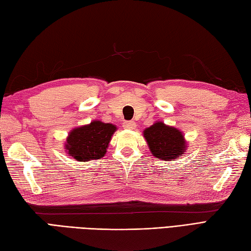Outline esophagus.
Segmentation results:
<instances>
[{
    "label": "esophagus",
    "instance_id": "1",
    "mask_svg": "<svg viewBox=\"0 0 251 251\" xmlns=\"http://www.w3.org/2000/svg\"><path fill=\"white\" fill-rule=\"evenodd\" d=\"M136 123L134 121H124L123 122V127L126 129H135L136 128Z\"/></svg>",
    "mask_w": 251,
    "mask_h": 251
}]
</instances>
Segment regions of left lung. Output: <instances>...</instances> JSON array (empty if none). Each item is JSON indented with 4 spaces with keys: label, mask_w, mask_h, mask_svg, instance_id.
<instances>
[{
    "label": "left lung",
    "mask_w": 251,
    "mask_h": 251,
    "mask_svg": "<svg viewBox=\"0 0 251 251\" xmlns=\"http://www.w3.org/2000/svg\"><path fill=\"white\" fill-rule=\"evenodd\" d=\"M143 137L152 155L163 161L177 159L182 156L188 149L183 132L174 126L166 125L162 121L155 122L143 130Z\"/></svg>",
    "instance_id": "left-lung-1"
}]
</instances>
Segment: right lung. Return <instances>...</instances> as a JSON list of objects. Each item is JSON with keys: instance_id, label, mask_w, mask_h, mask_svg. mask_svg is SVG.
<instances>
[{"instance_id": "obj_1", "label": "right lung", "mask_w": 251, "mask_h": 251, "mask_svg": "<svg viewBox=\"0 0 251 251\" xmlns=\"http://www.w3.org/2000/svg\"><path fill=\"white\" fill-rule=\"evenodd\" d=\"M117 127L98 120L70 130L65 142V151L78 162H88L103 157L111 138Z\"/></svg>"}]
</instances>
